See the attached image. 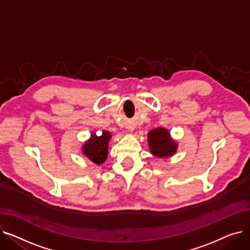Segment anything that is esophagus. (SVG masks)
I'll return each mask as SVG.
<instances>
[{"instance_id":"esophagus-1","label":"esophagus","mask_w":250,"mask_h":250,"mask_svg":"<svg viewBox=\"0 0 250 250\" xmlns=\"http://www.w3.org/2000/svg\"><path fill=\"white\" fill-rule=\"evenodd\" d=\"M127 129L129 130V132H133V129H134V128H133V127H127Z\"/></svg>"}]
</instances>
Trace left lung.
I'll return each mask as SVG.
<instances>
[{
	"mask_svg": "<svg viewBox=\"0 0 250 250\" xmlns=\"http://www.w3.org/2000/svg\"><path fill=\"white\" fill-rule=\"evenodd\" d=\"M148 142L151 153L159 158H167L174 155L178 147L176 142L170 138V133L164 127L150 130Z\"/></svg>",
	"mask_w": 250,
	"mask_h": 250,
	"instance_id": "left-lung-1",
	"label": "left lung"
}]
</instances>
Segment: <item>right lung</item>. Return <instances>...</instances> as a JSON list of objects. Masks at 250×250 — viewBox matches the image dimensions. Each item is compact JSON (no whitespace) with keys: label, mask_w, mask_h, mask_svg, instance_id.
<instances>
[{"label":"right lung","mask_w":250,"mask_h":250,"mask_svg":"<svg viewBox=\"0 0 250 250\" xmlns=\"http://www.w3.org/2000/svg\"><path fill=\"white\" fill-rule=\"evenodd\" d=\"M110 132L102 130L101 135L92 134L82 147L83 154L93 163L100 165L106 161L108 154V142L111 138Z\"/></svg>","instance_id":"right-lung-1"}]
</instances>
